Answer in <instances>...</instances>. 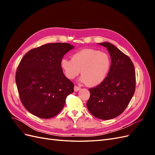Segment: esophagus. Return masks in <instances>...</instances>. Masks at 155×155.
Segmentation results:
<instances>
[{
	"instance_id": "esophagus-1",
	"label": "esophagus",
	"mask_w": 155,
	"mask_h": 155,
	"mask_svg": "<svg viewBox=\"0 0 155 155\" xmlns=\"http://www.w3.org/2000/svg\"><path fill=\"white\" fill-rule=\"evenodd\" d=\"M74 91H75V92H77V91H78L80 90V87H78V86H76V85H75V86H74Z\"/></svg>"
}]
</instances>
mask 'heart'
Listing matches in <instances>:
<instances>
[{
    "label": "heart",
    "mask_w": 155,
    "mask_h": 155,
    "mask_svg": "<svg viewBox=\"0 0 155 155\" xmlns=\"http://www.w3.org/2000/svg\"><path fill=\"white\" fill-rule=\"evenodd\" d=\"M110 58L105 52L96 49H83L74 53L72 59L63 58L61 67L66 77L73 79L80 73V80L90 87H96L104 81L110 68Z\"/></svg>",
    "instance_id": "b5f03b06"
}]
</instances>
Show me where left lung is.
Segmentation results:
<instances>
[{
  "label": "left lung",
  "mask_w": 155,
  "mask_h": 155,
  "mask_svg": "<svg viewBox=\"0 0 155 155\" xmlns=\"http://www.w3.org/2000/svg\"><path fill=\"white\" fill-rule=\"evenodd\" d=\"M99 45L109 51L110 68L104 82L89 89L91 96L87 107L94 116L107 120L120 115L129 105L135 91L136 75L127 55L110 43Z\"/></svg>",
  "instance_id": "left-lung-1"
}]
</instances>
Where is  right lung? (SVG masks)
Listing matches in <instances>:
<instances>
[{
    "label": "right lung",
    "instance_id": "right-lung-1",
    "mask_svg": "<svg viewBox=\"0 0 155 155\" xmlns=\"http://www.w3.org/2000/svg\"><path fill=\"white\" fill-rule=\"evenodd\" d=\"M74 46L68 43H49L27 52L17 67L15 81L25 109L39 118L58 114L74 84L65 77L61 60Z\"/></svg>",
    "mask_w": 155,
    "mask_h": 155
}]
</instances>
